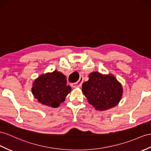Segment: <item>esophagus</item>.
I'll list each match as a JSON object with an SVG mask.
<instances>
[{
  "mask_svg": "<svg viewBox=\"0 0 151 151\" xmlns=\"http://www.w3.org/2000/svg\"><path fill=\"white\" fill-rule=\"evenodd\" d=\"M83 83V78H81L78 81H77L75 83H72L71 84V86L73 88H79L81 86L82 84Z\"/></svg>",
  "mask_w": 151,
  "mask_h": 151,
  "instance_id": "esophagus-1",
  "label": "esophagus"
}]
</instances>
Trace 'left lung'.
Here are the masks:
<instances>
[{
	"label": "left lung",
	"mask_w": 151,
	"mask_h": 151,
	"mask_svg": "<svg viewBox=\"0 0 151 151\" xmlns=\"http://www.w3.org/2000/svg\"><path fill=\"white\" fill-rule=\"evenodd\" d=\"M84 83L82 91L88 102L95 109L104 111L119 104L123 93L121 84L112 74L104 75L93 72Z\"/></svg>",
	"instance_id": "1"
}]
</instances>
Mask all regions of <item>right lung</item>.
<instances>
[{"label":"right lung","instance_id":"add662e5","mask_svg":"<svg viewBox=\"0 0 151 151\" xmlns=\"http://www.w3.org/2000/svg\"><path fill=\"white\" fill-rule=\"evenodd\" d=\"M70 91L66 76L57 70L39 76L32 88V93L39 102L52 108L59 107Z\"/></svg>","mask_w":151,"mask_h":151}]
</instances>
